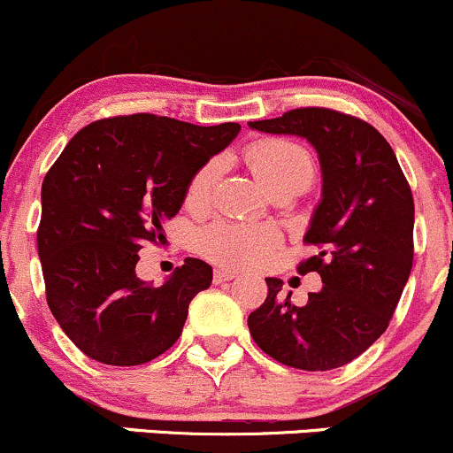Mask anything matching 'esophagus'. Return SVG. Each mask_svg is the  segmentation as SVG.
Listing matches in <instances>:
<instances>
[{
    "mask_svg": "<svg viewBox=\"0 0 453 453\" xmlns=\"http://www.w3.org/2000/svg\"><path fill=\"white\" fill-rule=\"evenodd\" d=\"M234 277H236V273L227 271V268H217V271H215V283L230 281V280H234Z\"/></svg>",
    "mask_w": 453,
    "mask_h": 453,
    "instance_id": "esophagus-1",
    "label": "esophagus"
}]
</instances>
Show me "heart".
Here are the masks:
<instances>
[{"label": "heart", "instance_id": "obj_1", "mask_svg": "<svg viewBox=\"0 0 453 453\" xmlns=\"http://www.w3.org/2000/svg\"><path fill=\"white\" fill-rule=\"evenodd\" d=\"M245 161L268 191L301 193L316 176V163L305 148L288 139H260L245 150ZM217 163H206L187 187V206L202 208L211 196ZM280 245L271 227L215 221L197 234V250L215 265L227 268H251L265 265Z\"/></svg>", "mask_w": 453, "mask_h": 453}]
</instances>
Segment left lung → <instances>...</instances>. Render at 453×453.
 <instances>
[{
	"label": "left lung",
	"mask_w": 453,
	"mask_h": 453,
	"mask_svg": "<svg viewBox=\"0 0 453 453\" xmlns=\"http://www.w3.org/2000/svg\"><path fill=\"white\" fill-rule=\"evenodd\" d=\"M273 135L305 137L322 170V200L303 241L316 256L299 273L322 288L303 307L281 299V280L266 277V301L247 318L268 357L307 372L350 364L389 326L412 268L415 203L389 142L372 124L325 107H301L250 122Z\"/></svg>",
	"instance_id": "8db88e82"
}]
</instances>
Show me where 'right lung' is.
I'll list each match as a JSON object with an SVG mask.
<instances>
[{
  "mask_svg": "<svg viewBox=\"0 0 453 453\" xmlns=\"http://www.w3.org/2000/svg\"><path fill=\"white\" fill-rule=\"evenodd\" d=\"M241 124L197 127L133 113L96 120L66 143L42 182L38 256L58 325L89 359L142 365L173 346L188 303L212 281L197 257L154 288L135 273L143 245H165L191 178Z\"/></svg>",
  "mask_w": 453,
  "mask_h": 453,
  "instance_id": "right-lung-1",
  "label": "right lung"
}]
</instances>
